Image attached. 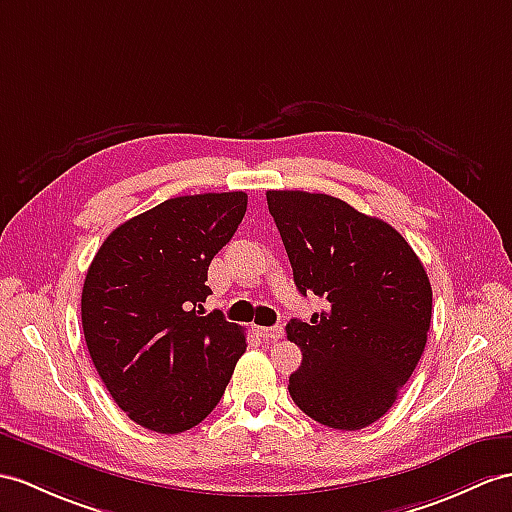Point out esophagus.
<instances>
[{
  "label": "esophagus",
  "mask_w": 512,
  "mask_h": 512,
  "mask_svg": "<svg viewBox=\"0 0 512 512\" xmlns=\"http://www.w3.org/2000/svg\"><path fill=\"white\" fill-rule=\"evenodd\" d=\"M258 334L263 336V339H267V341H278V339H282V328H280V326L258 328Z\"/></svg>",
  "instance_id": "esophagus-1"
}]
</instances>
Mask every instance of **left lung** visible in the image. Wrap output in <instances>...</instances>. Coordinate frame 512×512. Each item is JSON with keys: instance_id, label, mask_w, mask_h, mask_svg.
<instances>
[{"instance_id": "left-lung-1", "label": "left lung", "mask_w": 512, "mask_h": 512, "mask_svg": "<svg viewBox=\"0 0 512 512\" xmlns=\"http://www.w3.org/2000/svg\"><path fill=\"white\" fill-rule=\"evenodd\" d=\"M297 291L326 299L286 336L302 350L289 393L304 413L334 430L378 421L423 354L432 286L421 260L389 223L339 197L267 191Z\"/></svg>"}]
</instances>
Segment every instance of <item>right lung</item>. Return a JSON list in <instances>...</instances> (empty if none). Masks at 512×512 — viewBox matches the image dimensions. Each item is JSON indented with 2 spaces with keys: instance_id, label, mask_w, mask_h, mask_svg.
Segmentation results:
<instances>
[{
  "instance_id": "1",
  "label": "right lung",
  "mask_w": 512,
  "mask_h": 512,
  "mask_svg": "<svg viewBox=\"0 0 512 512\" xmlns=\"http://www.w3.org/2000/svg\"><path fill=\"white\" fill-rule=\"evenodd\" d=\"M245 210L243 191L167 199L112 230L86 271V347L112 400L147 430L202 423L245 354L243 328L202 306L210 260Z\"/></svg>"
}]
</instances>
